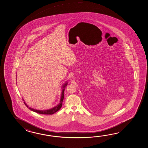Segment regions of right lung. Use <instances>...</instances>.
I'll use <instances>...</instances> for the list:
<instances>
[{"instance_id":"right-lung-1","label":"right lung","mask_w":148,"mask_h":148,"mask_svg":"<svg viewBox=\"0 0 148 148\" xmlns=\"http://www.w3.org/2000/svg\"><path fill=\"white\" fill-rule=\"evenodd\" d=\"M66 85H67V82L66 83V84L63 86V89H62V94H61V97L60 103L58 104L57 106H56V107H53V108H51L50 110H36L31 108H30V107H28V106H27L26 104H25V102H24V104H25V105H26L27 107H28V108H29V110H32V111H33V112H36V113H37L41 114H45V115H52V114L55 113L56 112H57L58 110H59L60 108H61V107H62V102H63V98H64V90H65V89L64 88L66 86Z\"/></svg>"}]
</instances>
